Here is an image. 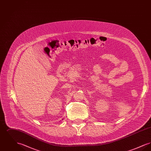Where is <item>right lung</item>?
<instances>
[{
    "label": "right lung",
    "instance_id": "right-lung-1",
    "mask_svg": "<svg viewBox=\"0 0 151 151\" xmlns=\"http://www.w3.org/2000/svg\"><path fill=\"white\" fill-rule=\"evenodd\" d=\"M63 119H62V120H63Z\"/></svg>",
    "mask_w": 151,
    "mask_h": 151
}]
</instances>
